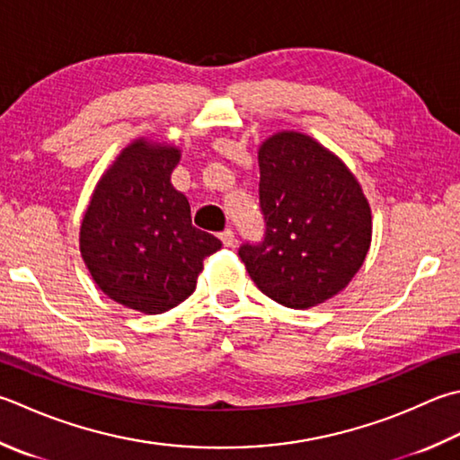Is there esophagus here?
I'll use <instances>...</instances> for the list:
<instances>
[{"label": "esophagus", "instance_id": "1", "mask_svg": "<svg viewBox=\"0 0 460 460\" xmlns=\"http://www.w3.org/2000/svg\"><path fill=\"white\" fill-rule=\"evenodd\" d=\"M219 239L223 241L225 247H231L233 243H235V233H233L231 229H225L219 233Z\"/></svg>", "mask_w": 460, "mask_h": 460}]
</instances>
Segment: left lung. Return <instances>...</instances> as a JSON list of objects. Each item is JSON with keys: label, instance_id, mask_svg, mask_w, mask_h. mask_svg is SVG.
<instances>
[{"label": "left lung", "instance_id": "1", "mask_svg": "<svg viewBox=\"0 0 460 460\" xmlns=\"http://www.w3.org/2000/svg\"><path fill=\"white\" fill-rule=\"evenodd\" d=\"M265 235L239 257L267 296L309 309L343 291L371 245V209L353 173L309 135L283 131L259 149Z\"/></svg>", "mask_w": 460, "mask_h": 460}]
</instances>
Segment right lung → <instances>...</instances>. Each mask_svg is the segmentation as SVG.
I'll use <instances>...</instances> for the list:
<instances>
[{"mask_svg": "<svg viewBox=\"0 0 460 460\" xmlns=\"http://www.w3.org/2000/svg\"><path fill=\"white\" fill-rule=\"evenodd\" d=\"M181 153L135 141L97 183L79 233L85 265L110 299L159 314L195 291L205 257L221 241L191 223L187 197L171 185Z\"/></svg>", "mask_w": 460, "mask_h": 460, "instance_id": "right-lung-1", "label": "right lung"}]
</instances>
